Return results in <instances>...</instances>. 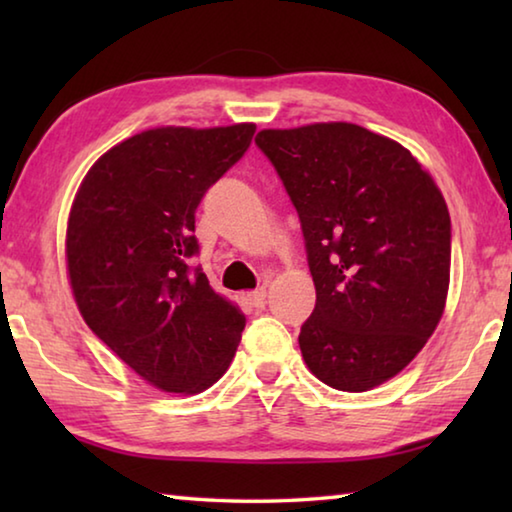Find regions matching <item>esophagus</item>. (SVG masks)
Returning <instances> with one entry per match:
<instances>
[{
    "instance_id": "esophagus-1",
    "label": "esophagus",
    "mask_w": 512,
    "mask_h": 512,
    "mask_svg": "<svg viewBox=\"0 0 512 512\" xmlns=\"http://www.w3.org/2000/svg\"><path fill=\"white\" fill-rule=\"evenodd\" d=\"M246 302H248L250 307H262L264 302H266V287H259L255 291L246 293Z\"/></svg>"
}]
</instances>
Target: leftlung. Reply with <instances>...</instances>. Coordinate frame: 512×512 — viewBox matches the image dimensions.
<instances>
[{
	"label": "left lung",
	"instance_id": "obj_1",
	"mask_svg": "<svg viewBox=\"0 0 512 512\" xmlns=\"http://www.w3.org/2000/svg\"><path fill=\"white\" fill-rule=\"evenodd\" d=\"M255 144L296 207L316 307L300 327L309 370L363 393L415 359L445 309L447 203L402 144L345 121L262 131Z\"/></svg>",
	"mask_w": 512,
	"mask_h": 512
}]
</instances>
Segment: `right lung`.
I'll list each match as a JSON object with an SVG mask.
<instances>
[{
	"mask_svg": "<svg viewBox=\"0 0 512 512\" xmlns=\"http://www.w3.org/2000/svg\"><path fill=\"white\" fill-rule=\"evenodd\" d=\"M255 124L153 128L112 146L67 221V271L85 323L137 375L201 393L228 370L246 316L207 282L196 210L244 158Z\"/></svg>",
	"mask_w": 512,
	"mask_h": 512,
	"instance_id": "right-lung-1",
	"label": "right lung"
}]
</instances>
